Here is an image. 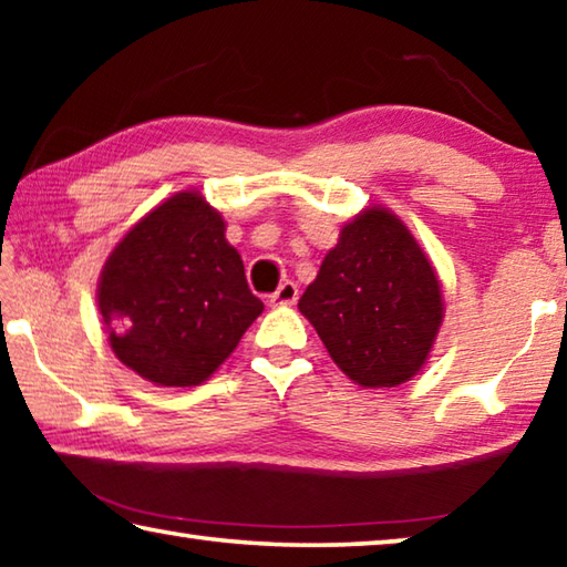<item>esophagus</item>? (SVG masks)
I'll return each mask as SVG.
<instances>
[{"mask_svg": "<svg viewBox=\"0 0 567 567\" xmlns=\"http://www.w3.org/2000/svg\"><path fill=\"white\" fill-rule=\"evenodd\" d=\"M297 297H300V290L295 282L287 280L270 295V305H295Z\"/></svg>", "mask_w": 567, "mask_h": 567, "instance_id": "obj_1", "label": "esophagus"}]
</instances>
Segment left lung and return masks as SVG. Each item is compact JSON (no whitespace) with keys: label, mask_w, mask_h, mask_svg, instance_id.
Returning <instances> with one entry per match:
<instances>
[{"label":"left lung","mask_w":567,"mask_h":567,"mask_svg":"<svg viewBox=\"0 0 567 567\" xmlns=\"http://www.w3.org/2000/svg\"><path fill=\"white\" fill-rule=\"evenodd\" d=\"M334 364L362 388L415 378L443 324V290L417 239L388 207H368L300 297Z\"/></svg>","instance_id":"left-lung-1"}]
</instances>
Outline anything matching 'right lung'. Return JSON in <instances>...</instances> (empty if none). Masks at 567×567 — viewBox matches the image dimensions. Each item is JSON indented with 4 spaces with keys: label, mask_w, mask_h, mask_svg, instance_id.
<instances>
[{
    "label": "right lung",
    "mask_w": 567,
    "mask_h": 567,
    "mask_svg": "<svg viewBox=\"0 0 567 567\" xmlns=\"http://www.w3.org/2000/svg\"><path fill=\"white\" fill-rule=\"evenodd\" d=\"M97 302L114 354L162 388L205 382L265 310L223 215L195 189L172 195L120 239Z\"/></svg>",
    "instance_id": "1"
}]
</instances>
